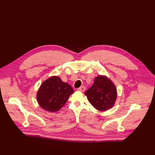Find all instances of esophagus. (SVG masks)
Returning <instances> with one entry per match:
<instances>
[{
    "mask_svg": "<svg viewBox=\"0 0 155 155\" xmlns=\"http://www.w3.org/2000/svg\"><path fill=\"white\" fill-rule=\"evenodd\" d=\"M77 90L78 91H81V92H84L85 91V87H84V86H82V87H79V88H78Z\"/></svg>",
    "mask_w": 155,
    "mask_h": 155,
    "instance_id": "obj_1",
    "label": "esophagus"
}]
</instances>
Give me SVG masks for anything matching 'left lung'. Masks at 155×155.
I'll return each instance as SVG.
<instances>
[{
	"label": "left lung",
	"instance_id": "left-lung-1",
	"mask_svg": "<svg viewBox=\"0 0 155 155\" xmlns=\"http://www.w3.org/2000/svg\"><path fill=\"white\" fill-rule=\"evenodd\" d=\"M90 104L100 111L110 109L117 98L116 86L110 79L104 75L95 78L92 86L85 93Z\"/></svg>",
	"mask_w": 155,
	"mask_h": 155
}]
</instances>
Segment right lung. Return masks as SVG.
I'll return each instance as SVG.
<instances>
[{
	"instance_id": "obj_1",
	"label": "right lung",
	"mask_w": 155,
	"mask_h": 155,
	"mask_svg": "<svg viewBox=\"0 0 155 155\" xmlns=\"http://www.w3.org/2000/svg\"><path fill=\"white\" fill-rule=\"evenodd\" d=\"M74 92L69 84L62 81L59 77L53 76L42 83L37 92V101L43 109L57 112L64 105Z\"/></svg>"
}]
</instances>
